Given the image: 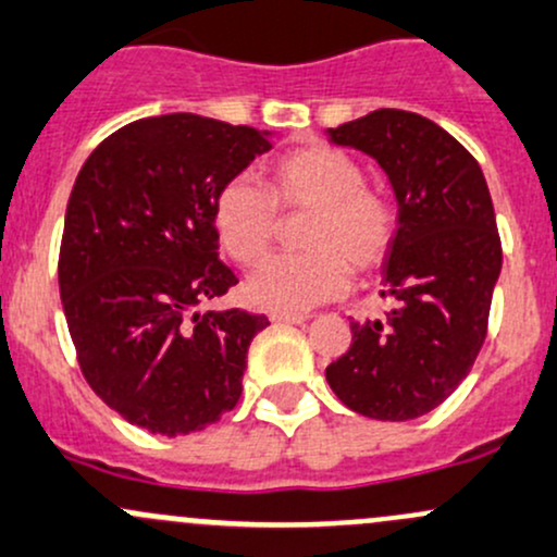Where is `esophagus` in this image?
I'll list each match as a JSON object with an SVG mask.
<instances>
[{"label":"esophagus","instance_id":"34e87169","mask_svg":"<svg viewBox=\"0 0 557 557\" xmlns=\"http://www.w3.org/2000/svg\"><path fill=\"white\" fill-rule=\"evenodd\" d=\"M269 320H272V323H283V325H301V323H307L309 314H296V312H269Z\"/></svg>","mask_w":557,"mask_h":557}]
</instances>
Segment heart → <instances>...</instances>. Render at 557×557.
Instances as JSON below:
<instances>
[{
    "mask_svg": "<svg viewBox=\"0 0 557 557\" xmlns=\"http://www.w3.org/2000/svg\"><path fill=\"white\" fill-rule=\"evenodd\" d=\"M277 210L307 213V253L269 256L248 280L250 301L274 312H304L347 290L349 272L368 274L389 256L397 210L389 197L366 186L352 154L307 144L267 168V184L232 178L213 202V226L226 256L243 267L261 259L277 234Z\"/></svg>",
    "mask_w": 557,
    "mask_h": 557,
    "instance_id": "1",
    "label": "heart"
}]
</instances>
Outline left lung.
Segmentation results:
<instances>
[{
    "mask_svg": "<svg viewBox=\"0 0 557 557\" xmlns=\"http://www.w3.org/2000/svg\"><path fill=\"white\" fill-rule=\"evenodd\" d=\"M327 138L382 165L397 234L382 269V296L395 307L382 320L352 323V344L325 379L362 417H424L467 379L488 331L502 272L488 186L475 157L413 111H371L331 127Z\"/></svg>",
    "mask_w": 557,
    "mask_h": 557,
    "instance_id": "8db88e82",
    "label": "left lung"
}]
</instances>
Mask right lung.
Returning a JSON list of instances; mask_svg holds the SVG:
<instances>
[{"mask_svg":"<svg viewBox=\"0 0 557 557\" xmlns=\"http://www.w3.org/2000/svg\"><path fill=\"white\" fill-rule=\"evenodd\" d=\"M269 149L248 125L146 116L101 140L74 181L58 285L82 376L151 435L205 430L243 395L269 320L197 307L237 285L219 259L215 195Z\"/></svg>","mask_w":557,"mask_h":557,"instance_id":"add662e5","label":"right lung"}]
</instances>
